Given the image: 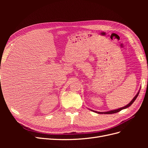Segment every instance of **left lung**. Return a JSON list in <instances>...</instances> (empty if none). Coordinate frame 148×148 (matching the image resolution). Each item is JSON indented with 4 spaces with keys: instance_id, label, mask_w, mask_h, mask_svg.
<instances>
[{
    "instance_id": "1",
    "label": "left lung",
    "mask_w": 148,
    "mask_h": 148,
    "mask_svg": "<svg viewBox=\"0 0 148 148\" xmlns=\"http://www.w3.org/2000/svg\"><path fill=\"white\" fill-rule=\"evenodd\" d=\"M140 90L138 91V92L136 95V96L133 97V99L130 101V102L128 103V104L127 106H125L122 107H120V108H119V109H115V110H112L107 111V112H97V111L91 110L90 109H89L90 110H91V111H92V112H96V113H97V114H115V113L119 112H120V110L128 108V107H129L130 106L133 104V103L134 102V101H135L136 100V98H137V97H138V96L139 95V93H140Z\"/></svg>"
}]
</instances>
